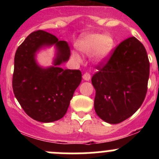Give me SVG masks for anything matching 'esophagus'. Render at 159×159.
<instances>
[{"label": "esophagus", "instance_id": "esophagus-1", "mask_svg": "<svg viewBox=\"0 0 159 159\" xmlns=\"http://www.w3.org/2000/svg\"><path fill=\"white\" fill-rule=\"evenodd\" d=\"M83 79H84V81H89V80L91 79V75H90L89 73H84V75H83Z\"/></svg>", "mask_w": 159, "mask_h": 159}]
</instances>
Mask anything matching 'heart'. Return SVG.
<instances>
[{
    "label": "heart",
    "instance_id": "1",
    "mask_svg": "<svg viewBox=\"0 0 159 159\" xmlns=\"http://www.w3.org/2000/svg\"><path fill=\"white\" fill-rule=\"evenodd\" d=\"M115 46V41L110 34L98 33L86 34L77 41L76 47L83 54L87 55L94 53V60L97 63L107 61L111 54ZM72 57L77 61H81V57L77 53H72Z\"/></svg>",
    "mask_w": 159,
    "mask_h": 159
}]
</instances>
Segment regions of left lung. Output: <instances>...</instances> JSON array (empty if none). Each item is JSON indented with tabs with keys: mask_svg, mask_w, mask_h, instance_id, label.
<instances>
[{
	"mask_svg": "<svg viewBox=\"0 0 159 159\" xmlns=\"http://www.w3.org/2000/svg\"><path fill=\"white\" fill-rule=\"evenodd\" d=\"M149 68L146 50L137 38L120 43L108 61L97 66L98 71L91 78L98 116L118 124L135 113L146 95Z\"/></svg>",
	"mask_w": 159,
	"mask_h": 159,
	"instance_id": "8db88e82",
	"label": "left lung"
}]
</instances>
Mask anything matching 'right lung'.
<instances>
[{"label": "right lung", "mask_w": 159, "mask_h": 159, "mask_svg": "<svg viewBox=\"0 0 159 159\" xmlns=\"http://www.w3.org/2000/svg\"><path fill=\"white\" fill-rule=\"evenodd\" d=\"M54 46L53 65L43 68L36 60V53ZM70 48L65 41L44 30L30 34L17 48L14 56L12 86L14 94L27 115L41 122L63 118L75 91L81 81L79 70L63 69L69 60Z\"/></svg>", "instance_id": "add662e5"}]
</instances>
